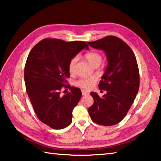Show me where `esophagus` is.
Segmentation results:
<instances>
[{
    "label": "esophagus",
    "mask_w": 161,
    "mask_h": 161,
    "mask_svg": "<svg viewBox=\"0 0 161 161\" xmlns=\"http://www.w3.org/2000/svg\"><path fill=\"white\" fill-rule=\"evenodd\" d=\"M82 94H83V96H85V95H87V94H88V92H86V91L83 90V91H82Z\"/></svg>",
    "instance_id": "34e87169"
}]
</instances>
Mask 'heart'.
Returning a JSON list of instances; mask_svg holds the SVG:
<instances>
[{
    "label": "heart",
    "mask_w": 161,
    "mask_h": 161,
    "mask_svg": "<svg viewBox=\"0 0 161 161\" xmlns=\"http://www.w3.org/2000/svg\"><path fill=\"white\" fill-rule=\"evenodd\" d=\"M85 58L86 60L94 67H99L102 62L103 58L102 55L97 52H90L85 55ZM77 60L76 58H73L69 61V71L70 74H74V66ZM97 81V78L94 76H90V77H85L82 78L80 79L77 80L75 85L76 86L82 88L83 90H90L94 86V83Z\"/></svg>",
    "instance_id": "heart-1"
}]
</instances>
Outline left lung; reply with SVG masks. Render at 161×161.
Masks as SVG:
<instances>
[{"instance_id":"8db88e82","label":"left lung","mask_w":161,"mask_h":161,"mask_svg":"<svg viewBox=\"0 0 161 161\" xmlns=\"http://www.w3.org/2000/svg\"><path fill=\"white\" fill-rule=\"evenodd\" d=\"M91 47L105 52L108 64L99 84L106 94L99 97L90 92L94 103L88 109L91 119L103 126H112L122 121L138 92L140 76L136 58L122 39L108 36L87 42Z\"/></svg>"}]
</instances>
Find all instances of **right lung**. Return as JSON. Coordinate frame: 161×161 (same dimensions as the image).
<instances>
[{"instance_id":"add662e5","label":"right lung","mask_w":161,"mask_h":161,"mask_svg":"<svg viewBox=\"0 0 161 161\" xmlns=\"http://www.w3.org/2000/svg\"><path fill=\"white\" fill-rule=\"evenodd\" d=\"M83 48L85 42H66L45 39L32 48L24 69L26 92L38 119L53 129H64L72 122V111L82 96L78 87L60 96L69 77V63Z\"/></svg>"}]
</instances>
